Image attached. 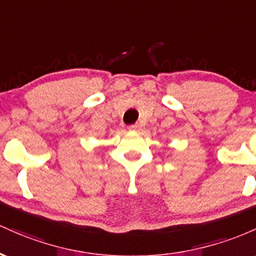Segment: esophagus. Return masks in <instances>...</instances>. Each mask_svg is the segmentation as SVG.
<instances>
[{
	"instance_id": "esophagus-1",
	"label": "esophagus",
	"mask_w": 256,
	"mask_h": 256,
	"mask_svg": "<svg viewBox=\"0 0 256 256\" xmlns=\"http://www.w3.org/2000/svg\"><path fill=\"white\" fill-rule=\"evenodd\" d=\"M128 129H129V130H132V132H139L140 130V126L139 124H132V126H129Z\"/></svg>"
}]
</instances>
